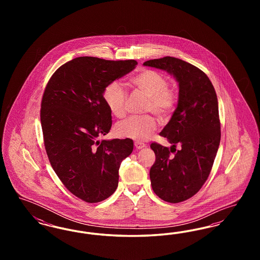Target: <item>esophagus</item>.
Wrapping results in <instances>:
<instances>
[{
	"instance_id": "obj_1",
	"label": "esophagus",
	"mask_w": 260,
	"mask_h": 260,
	"mask_svg": "<svg viewBox=\"0 0 260 260\" xmlns=\"http://www.w3.org/2000/svg\"><path fill=\"white\" fill-rule=\"evenodd\" d=\"M135 146H136V149H142L145 147V144H144V143H141V142L136 141V142H135Z\"/></svg>"
}]
</instances>
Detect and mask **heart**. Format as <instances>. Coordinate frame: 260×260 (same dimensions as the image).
Here are the masks:
<instances>
[{
	"label": "heart",
	"mask_w": 260,
	"mask_h": 260,
	"mask_svg": "<svg viewBox=\"0 0 260 260\" xmlns=\"http://www.w3.org/2000/svg\"><path fill=\"white\" fill-rule=\"evenodd\" d=\"M131 83L148 98L147 111L153 112L161 120L168 119L173 113L177 95L169 88L168 79L156 71L143 70L131 79ZM126 92L119 82L109 83L103 90V100L109 111L123 118L126 112ZM157 127L156 120L151 116L131 117L116 124L115 133L119 137L144 141Z\"/></svg>",
	"instance_id": "heart-1"
}]
</instances>
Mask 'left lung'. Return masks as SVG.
Instances as JSON below:
<instances>
[{"label":"left lung","mask_w":260,"mask_h":260,"mask_svg":"<svg viewBox=\"0 0 260 260\" xmlns=\"http://www.w3.org/2000/svg\"><path fill=\"white\" fill-rule=\"evenodd\" d=\"M143 65L167 71L178 83L177 107L160 133L172 144L171 150L150 145L156 155L150 179L159 198L180 203L194 196L210 175L221 136L217 96L209 77L184 60L165 56ZM176 145L181 146L177 151Z\"/></svg>","instance_id":"1"}]
</instances>
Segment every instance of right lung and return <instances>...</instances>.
Wrapping results in <instances>:
<instances>
[{"label":"right lung","instance_id":"1","mask_svg":"<svg viewBox=\"0 0 260 260\" xmlns=\"http://www.w3.org/2000/svg\"><path fill=\"white\" fill-rule=\"evenodd\" d=\"M136 65L134 59L77 57L60 66L45 89L41 124L50 165L64 186L87 203L101 202L116 191L121 162L134 150L129 138L99 137L112 125L104 88Z\"/></svg>","mask_w":260,"mask_h":260}]
</instances>
